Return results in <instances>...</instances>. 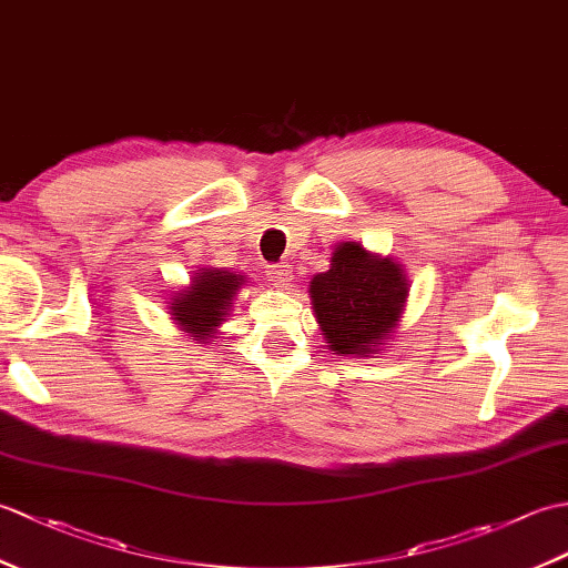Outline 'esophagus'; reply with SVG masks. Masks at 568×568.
Here are the masks:
<instances>
[{"label":"esophagus","mask_w":568,"mask_h":568,"mask_svg":"<svg viewBox=\"0 0 568 568\" xmlns=\"http://www.w3.org/2000/svg\"><path fill=\"white\" fill-rule=\"evenodd\" d=\"M268 277L273 281V285L283 287V291H287V287H293V268L287 263H275L268 268Z\"/></svg>","instance_id":"34e87169"}]
</instances>
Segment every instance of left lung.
Segmentation results:
<instances>
[{"mask_svg":"<svg viewBox=\"0 0 568 568\" xmlns=\"http://www.w3.org/2000/svg\"><path fill=\"white\" fill-rule=\"evenodd\" d=\"M310 297L332 352L366 356L383 352L381 344L393 336L407 281L400 263L346 241L332 253L329 271L310 281Z\"/></svg>","mask_w":568,"mask_h":568,"instance_id":"8db88e82","label":"left lung"}]
</instances>
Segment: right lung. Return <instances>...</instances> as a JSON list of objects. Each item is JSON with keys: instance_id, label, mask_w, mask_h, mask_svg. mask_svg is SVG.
I'll use <instances>...</instances> for the list:
<instances>
[{"instance_id": "add662e5", "label": "right lung", "mask_w": 568, "mask_h": 568, "mask_svg": "<svg viewBox=\"0 0 568 568\" xmlns=\"http://www.w3.org/2000/svg\"><path fill=\"white\" fill-rule=\"evenodd\" d=\"M244 283V275L222 268H202L192 275L187 287L173 293L171 303H168L171 320L180 329L195 336V342L210 344L220 324L226 322L224 317L232 312L234 297Z\"/></svg>"}]
</instances>
